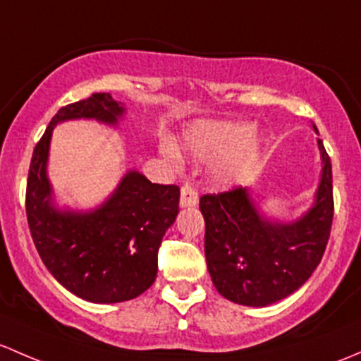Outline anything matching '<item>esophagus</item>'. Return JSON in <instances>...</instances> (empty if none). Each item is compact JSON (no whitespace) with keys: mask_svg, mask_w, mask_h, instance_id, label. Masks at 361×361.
<instances>
[{"mask_svg":"<svg viewBox=\"0 0 361 361\" xmlns=\"http://www.w3.org/2000/svg\"><path fill=\"white\" fill-rule=\"evenodd\" d=\"M198 203V191L191 184H182L180 188V207H192Z\"/></svg>","mask_w":361,"mask_h":361,"instance_id":"34e87169","label":"esophagus"}]
</instances>
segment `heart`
<instances>
[{
	"instance_id": "1",
	"label": "heart",
	"mask_w": 361,
	"mask_h": 361,
	"mask_svg": "<svg viewBox=\"0 0 361 361\" xmlns=\"http://www.w3.org/2000/svg\"><path fill=\"white\" fill-rule=\"evenodd\" d=\"M182 144L196 158L224 154L217 165V176L222 180H231L243 173L257 153L252 126L243 123H198L185 133ZM163 149L172 159L179 158L169 144Z\"/></svg>"
}]
</instances>
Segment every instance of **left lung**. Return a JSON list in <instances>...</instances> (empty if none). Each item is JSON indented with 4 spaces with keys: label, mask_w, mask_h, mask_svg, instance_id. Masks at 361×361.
<instances>
[{
    "label": "left lung",
    "mask_w": 361,
    "mask_h": 361,
    "mask_svg": "<svg viewBox=\"0 0 361 361\" xmlns=\"http://www.w3.org/2000/svg\"><path fill=\"white\" fill-rule=\"evenodd\" d=\"M318 147L323 170L317 200L292 224L261 217L245 188L200 198L208 273L226 299L243 306H267L302 287L317 269L334 219L332 163L322 139Z\"/></svg>",
    "instance_id": "obj_1"
}]
</instances>
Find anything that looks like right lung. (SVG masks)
Here are the masks:
<instances>
[{
	"instance_id": "1",
	"label": "right lung",
	"mask_w": 361,
	"mask_h": 361,
	"mask_svg": "<svg viewBox=\"0 0 361 361\" xmlns=\"http://www.w3.org/2000/svg\"><path fill=\"white\" fill-rule=\"evenodd\" d=\"M123 111L109 94L61 107L36 144L25 189L29 229L47 269L74 295L99 304L130 300L154 283L159 245L179 214L180 189L128 172L97 210L61 212L50 202L47 158L57 123L95 118L116 125Z\"/></svg>"
}]
</instances>
